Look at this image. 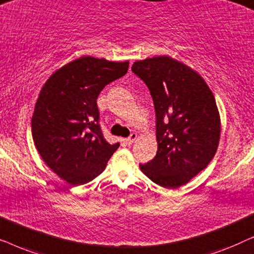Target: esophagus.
I'll list each match as a JSON object with an SVG mask.
<instances>
[{"instance_id":"1","label":"esophagus","mask_w":254,"mask_h":254,"mask_svg":"<svg viewBox=\"0 0 254 254\" xmlns=\"http://www.w3.org/2000/svg\"><path fill=\"white\" fill-rule=\"evenodd\" d=\"M136 138H137V134H136V133H131L130 136L128 137V138H126V143H127L128 145L133 144L134 142H135V140H136Z\"/></svg>"}]
</instances>
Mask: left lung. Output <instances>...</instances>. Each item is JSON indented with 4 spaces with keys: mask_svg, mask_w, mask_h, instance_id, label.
Listing matches in <instances>:
<instances>
[{
    "mask_svg": "<svg viewBox=\"0 0 254 254\" xmlns=\"http://www.w3.org/2000/svg\"><path fill=\"white\" fill-rule=\"evenodd\" d=\"M131 71L148 86L156 112L157 154L140 169L157 185L178 189L216 154L221 120L214 95L195 70L166 55L134 62Z\"/></svg>",
    "mask_w": 254,
    "mask_h": 254,
    "instance_id": "obj_1",
    "label": "left lung"
}]
</instances>
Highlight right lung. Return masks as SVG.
I'll use <instances>...</instances> for the list:
<instances>
[{
    "instance_id": "add662e5",
    "label": "right lung",
    "mask_w": 254,
    "mask_h": 254,
    "mask_svg": "<svg viewBox=\"0 0 254 254\" xmlns=\"http://www.w3.org/2000/svg\"><path fill=\"white\" fill-rule=\"evenodd\" d=\"M128 65L82 57L55 71L41 89L31 123L34 144L44 162L72 186L99 176L119 147L103 136L97 98Z\"/></svg>"
}]
</instances>
